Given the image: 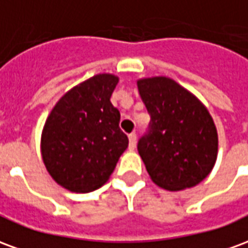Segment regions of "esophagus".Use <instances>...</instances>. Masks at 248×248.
I'll return each mask as SVG.
<instances>
[{
	"mask_svg": "<svg viewBox=\"0 0 248 248\" xmlns=\"http://www.w3.org/2000/svg\"><path fill=\"white\" fill-rule=\"evenodd\" d=\"M135 143H137V134L135 133H131L129 134V149L133 150L135 147Z\"/></svg>",
	"mask_w": 248,
	"mask_h": 248,
	"instance_id": "obj_1",
	"label": "esophagus"
}]
</instances>
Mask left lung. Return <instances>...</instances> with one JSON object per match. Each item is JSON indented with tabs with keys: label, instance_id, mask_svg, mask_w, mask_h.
I'll use <instances>...</instances> for the list:
<instances>
[{
	"label": "left lung",
	"instance_id": "1",
	"mask_svg": "<svg viewBox=\"0 0 248 248\" xmlns=\"http://www.w3.org/2000/svg\"><path fill=\"white\" fill-rule=\"evenodd\" d=\"M137 85L150 114L138 151L153 182L170 191L202 182L218 155L217 127L207 108L166 77L140 79Z\"/></svg>",
	"mask_w": 248,
	"mask_h": 248
}]
</instances>
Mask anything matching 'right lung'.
I'll use <instances>...</instances> for the list:
<instances>
[{"instance_id":"1","label":"right lung","mask_w":248,"mask_h":248,"mask_svg":"<svg viewBox=\"0 0 248 248\" xmlns=\"http://www.w3.org/2000/svg\"><path fill=\"white\" fill-rule=\"evenodd\" d=\"M118 77L98 74L73 87L46 119L41 153L47 171L73 192H90L106 182L129 138L110 102Z\"/></svg>"}]
</instances>
